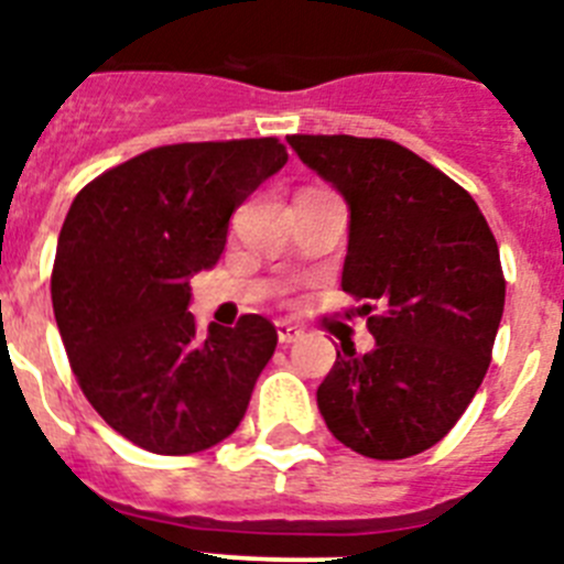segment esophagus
Returning a JSON list of instances; mask_svg holds the SVG:
<instances>
[{
	"label": "esophagus",
	"mask_w": 564,
	"mask_h": 564,
	"mask_svg": "<svg viewBox=\"0 0 564 564\" xmlns=\"http://www.w3.org/2000/svg\"><path fill=\"white\" fill-rule=\"evenodd\" d=\"M276 336H279V344H293V341H299V338L305 336V333H302V327H296V325H288V322H276Z\"/></svg>",
	"instance_id": "1"
}]
</instances>
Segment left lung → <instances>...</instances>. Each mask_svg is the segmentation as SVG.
Returning a JSON list of instances; mask_svg holds the SVG:
<instances>
[{"label": "left lung", "mask_w": 564, "mask_h": 564, "mask_svg": "<svg viewBox=\"0 0 564 564\" xmlns=\"http://www.w3.org/2000/svg\"><path fill=\"white\" fill-rule=\"evenodd\" d=\"M350 208L341 288L376 347L338 352L316 392L336 441L376 460L421 455L460 421L506 305L500 248L466 188L383 138L291 134Z\"/></svg>", "instance_id": "obj_1"}]
</instances>
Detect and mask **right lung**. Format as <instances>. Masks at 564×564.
<instances>
[{
    "label": "right lung",
    "mask_w": 564,
    "mask_h": 564,
    "mask_svg": "<svg viewBox=\"0 0 564 564\" xmlns=\"http://www.w3.org/2000/svg\"><path fill=\"white\" fill-rule=\"evenodd\" d=\"M288 163L276 138L174 143L78 192L50 279L69 367L93 410L154 455H194L239 426L276 350V327L188 313V279L226 251L228 220Z\"/></svg>",
    "instance_id": "add662e5"
}]
</instances>
